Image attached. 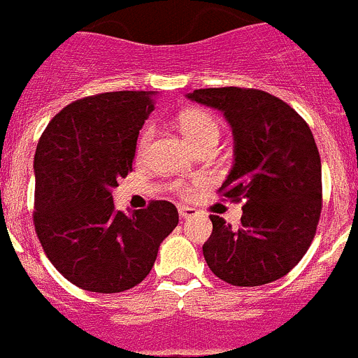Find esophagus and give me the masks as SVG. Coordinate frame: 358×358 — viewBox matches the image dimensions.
Returning a JSON list of instances; mask_svg holds the SVG:
<instances>
[{
    "label": "esophagus",
    "instance_id": "34e87169",
    "mask_svg": "<svg viewBox=\"0 0 358 358\" xmlns=\"http://www.w3.org/2000/svg\"><path fill=\"white\" fill-rule=\"evenodd\" d=\"M178 212H180V217L182 219H191L196 215V208H192V207H180Z\"/></svg>",
    "mask_w": 358,
    "mask_h": 358
}]
</instances>
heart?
<instances>
[{
  "label": "heart",
  "mask_w": 358,
  "mask_h": 358,
  "mask_svg": "<svg viewBox=\"0 0 358 358\" xmlns=\"http://www.w3.org/2000/svg\"><path fill=\"white\" fill-rule=\"evenodd\" d=\"M178 124L185 139L192 144V148H199L207 143H217L221 127L219 121L208 112L203 110H187L178 117ZM153 137V128L146 127L143 130L137 143V153L143 155L146 148L150 146V141Z\"/></svg>",
  "instance_id": "1"
}]
</instances>
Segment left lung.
Here are the masks:
<instances>
[{
	"instance_id": "1",
	"label": "left lung",
	"mask_w": 358,
	"mask_h": 358,
	"mask_svg": "<svg viewBox=\"0 0 358 358\" xmlns=\"http://www.w3.org/2000/svg\"><path fill=\"white\" fill-rule=\"evenodd\" d=\"M187 98L230 123L234 166L219 192L244 203L237 230L210 215L203 257L231 285L282 278L307 253L321 215V159L310 128L287 103L257 89H198Z\"/></svg>"
}]
</instances>
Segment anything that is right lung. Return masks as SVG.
<instances>
[{
    "label": "right lung",
    "mask_w": 358,
    "mask_h": 358,
    "mask_svg": "<svg viewBox=\"0 0 358 358\" xmlns=\"http://www.w3.org/2000/svg\"><path fill=\"white\" fill-rule=\"evenodd\" d=\"M157 92L119 91L67 105L35 151L37 237L57 271L91 292L112 294L150 275L160 243L178 224L169 201L115 210L112 189L131 171L137 137Z\"/></svg>",
    "instance_id": "obj_1"
}]
</instances>
